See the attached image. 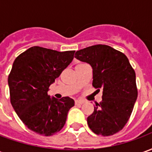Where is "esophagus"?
I'll use <instances>...</instances> for the list:
<instances>
[{
    "label": "esophagus",
    "instance_id": "1",
    "mask_svg": "<svg viewBox=\"0 0 152 152\" xmlns=\"http://www.w3.org/2000/svg\"><path fill=\"white\" fill-rule=\"evenodd\" d=\"M75 103H76V105H77V104H83V103H84V101H82V100H76V101H75Z\"/></svg>",
    "mask_w": 152,
    "mask_h": 152
}]
</instances>
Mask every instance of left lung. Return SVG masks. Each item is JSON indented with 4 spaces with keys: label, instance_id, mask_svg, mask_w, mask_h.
I'll return each mask as SVG.
<instances>
[{
    "label": "left lung",
    "instance_id": "obj_1",
    "mask_svg": "<svg viewBox=\"0 0 152 152\" xmlns=\"http://www.w3.org/2000/svg\"><path fill=\"white\" fill-rule=\"evenodd\" d=\"M75 58L91 66L93 86L102 91V101L87 118L89 129L98 135H113L127 123L137 100L135 72L124 53L106 45L78 50Z\"/></svg>",
    "mask_w": 152,
    "mask_h": 152
}]
</instances>
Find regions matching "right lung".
I'll return each mask as SVG.
<instances>
[{"label":"right lung","mask_w":152,"mask_h":152,"mask_svg":"<svg viewBox=\"0 0 152 152\" xmlns=\"http://www.w3.org/2000/svg\"><path fill=\"white\" fill-rule=\"evenodd\" d=\"M74 50L58 52L39 46L15 58L8 77L13 108L27 127L43 136L60 131L75 102L69 97L48 95L50 85L72 63Z\"/></svg>","instance_id":"obj_1"}]
</instances>
